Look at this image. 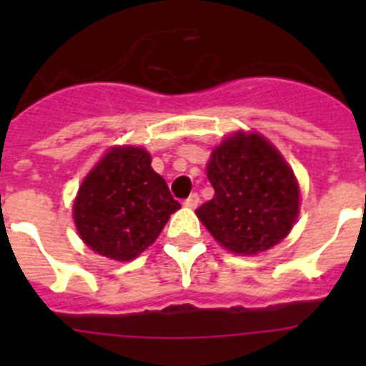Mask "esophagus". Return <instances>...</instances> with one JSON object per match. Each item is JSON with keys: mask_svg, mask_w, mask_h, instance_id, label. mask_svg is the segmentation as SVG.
I'll use <instances>...</instances> for the list:
<instances>
[{"mask_svg": "<svg viewBox=\"0 0 366 366\" xmlns=\"http://www.w3.org/2000/svg\"><path fill=\"white\" fill-rule=\"evenodd\" d=\"M198 203H199V196L196 192H192L189 198L185 199V205L189 207V209H196V207H198Z\"/></svg>", "mask_w": 366, "mask_h": 366, "instance_id": "1", "label": "esophagus"}]
</instances>
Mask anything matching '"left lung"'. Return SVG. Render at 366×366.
Returning a JSON list of instances; mask_svg holds the SVG:
<instances>
[{
	"label": "left lung",
	"instance_id": "8db88e82",
	"mask_svg": "<svg viewBox=\"0 0 366 366\" xmlns=\"http://www.w3.org/2000/svg\"><path fill=\"white\" fill-rule=\"evenodd\" d=\"M207 177L214 198L196 214L223 247L257 254L290 234L299 216V185L266 137L232 134L212 150Z\"/></svg>",
	"mask_w": 366,
	"mask_h": 366
}]
</instances>
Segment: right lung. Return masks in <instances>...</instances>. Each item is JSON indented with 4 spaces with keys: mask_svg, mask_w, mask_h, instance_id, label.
I'll return each instance as SVG.
<instances>
[{
    "mask_svg": "<svg viewBox=\"0 0 366 366\" xmlns=\"http://www.w3.org/2000/svg\"><path fill=\"white\" fill-rule=\"evenodd\" d=\"M150 163L143 148L115 147L82 181L73 218L80 238L95 253L134 260L181 207Z\"/></svg>",
    "mask_w": 366,
    "mask_h": 366,
    "instance_id": "obj_1",
    "label": "right lung"
}]
</instances>
